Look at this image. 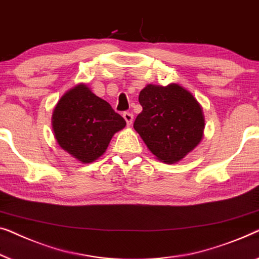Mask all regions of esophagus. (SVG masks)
I'll use <instances>...</instances> for the list:
<instances>
[{"instance_id":"34e87169","label":"esophagus","mask_w":259,"mask_h":259,"mask_svg":"<svg viewBox=\"0 0 259 259\" xmlns=\"http://www.w3.org/2000/svg\"><path fill=\"white\" fill-rule=\"evenodd\" d=\"M123 118L125 119V122H126V124L128 125H131L133 124V121H134V115L131 114V112H124V114H123Z\"/></svg>"}]
</instances>
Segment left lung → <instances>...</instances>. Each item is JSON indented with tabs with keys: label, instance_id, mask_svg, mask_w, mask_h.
<instances>
[{
	"label": "left lung",
	"instance_id": "8db88e82",
	"mask_svg": "<svg viewBox=\"0 0 259 259\" xmlns=\"http://www.w3.org/2000/svg\"><path fill=\"white\" fill-rule=\"evenodd\" d=\"M138 101L143 110L134 128L159 161L180 162L199 144L205 125L203 110L183 87L148 84L141 90Z\"/></svg>",
	"mask_w": 259,
	"mask_h": 259
}]
</instances>
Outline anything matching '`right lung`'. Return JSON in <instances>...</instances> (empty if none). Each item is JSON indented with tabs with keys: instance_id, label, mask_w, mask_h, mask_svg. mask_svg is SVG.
<instances>
[{
	"instance_id": "add662e5",
	"label": "right lung",
	"mask_w": 259,
	"mask_h": 259,
	"mask_svg": "<svg viewBox=\"0 0 259 259\" xmlns=\"http://www.w3.org/2000/svg\"><path fill=\"white\" fill-rule=\"evenodd\" d=\"M52 121L58 145L82 163L101 157L112 136L126 124L107 101L83 83L61 97Z\"/></svg>"
}]
</instances>
